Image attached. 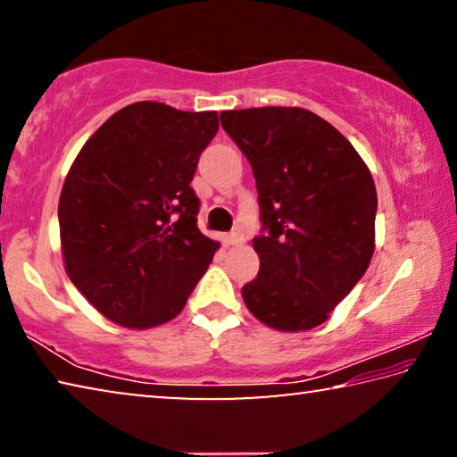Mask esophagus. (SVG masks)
I'll return each mask as SVG.
<instances>
[{"mask_svg":"<svg viewBox=\"0 0 457 457\" xmlns=\"http://www.w3.org/2000/svg\"><path fill=\"white\" fill-rule=\"evenodd\" d=\"M245 242L244 234H239V231H231L229 236H226V244L228 245H242Z\"/></svg>","mask_w":457,"mask_h":457,"instance_id":"esophagus-1","label":"esophagus"}]
</instances>
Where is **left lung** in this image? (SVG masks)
<instances>
[{
  "label": "left lung",
  "instance_id": "obj_1",
  "mask_svg": "<svg viewBox=\"0 0 457 457\" xmlns=\"http://www.w3.org/2000/svg\"><path fill=\"white\" fill-rule=\"evenodd\" d=\"M220 119L258 189L260 272L242 288L247 311L282 332L319 327L373 258V175L354 146L306 108H244Z\"/></svg>",
  "mask_w": 457,
  "mask_h": 457
}]
</instances>
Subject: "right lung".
<instances>
[{"label": "right lung", "instance_id": "1", "mask_svg": "<svg viewBox=\"0 0 457 457\" xmlns=\"http://www.w3.org/2000/svg\"><path fill=\"white\" fill-rule=\"evenodd\" d=\"M218 112L129 104L92 135L60 193L66 274L82 296L127 328H153L183 311L220 242L197 228L191 187Z\"/></svg>", "mask_w": 457, "mask_h": 457}]
</instances>
